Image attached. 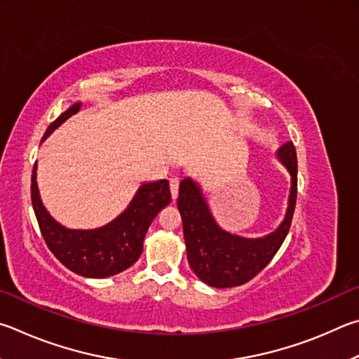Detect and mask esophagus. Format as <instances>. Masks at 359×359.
I'll return each instance as SVG.
<instances>
[{"instance_id":"34e87169","label":"esophagus","mask_w":359,"mask_h":359,"mask_svg":"<svg viewBox=\"0 0 359 359\" xmlns=\"http://www.w3.org/2000/svg\"><path fill=\"white\" fill-rule=\"evenodd\" d=\"M178 189H180V180L178 178H170V192H172L173 200H176V197H178Z\"/></svg>"}]
</instances>
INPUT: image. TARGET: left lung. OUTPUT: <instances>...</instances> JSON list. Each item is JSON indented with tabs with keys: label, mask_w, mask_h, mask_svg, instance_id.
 Segmentation results:
<instances>
[{
	"label": "left lung",
	"mask_w": 359,
	"mask_h": 359,
	"mask_svg": "<svg viewBox=\"0 0 359 359\" xmlns=\"http://www.w3.org/2000/svg\"><path fill=\"white\" fill-rule=\"evenodd\" d=\"M276 159L290 175V192L279 227L260 238H246L222 229L212 216L198 181L187 176L180 183L176 205L183 219L187 260L197 278L210 287L229 288L246 284L271 262L284 243L297 205L298 162L293 143L282 144L276 151Z\"/></svg>",
	"instance_id": "obj_1"
}]
</instances>
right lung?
<instances>
[{
  "label": "right lung",
  "mask_w": 359,
  "mask_h": 359,
  "mask_svg": "<svg viewBox=\"0 0 359 359\" xmlns=\"http://www.w3.org/2000/svg\"><path fill=\"white\" fill-rule=\"evenodd\" d=\"M80 107L81 102L69 105L48 126L41 143L77 113ZM170 200L172 196L167 180L144 181L124 211L109 224L97 229H69L56 221L42 203L37 187V162L31 176V202L43 240L62 265L83 278H110L134 265L143 250L148 227Z\"/></svg>",
  "instance_id": "add662e5"
}]
</instances>
